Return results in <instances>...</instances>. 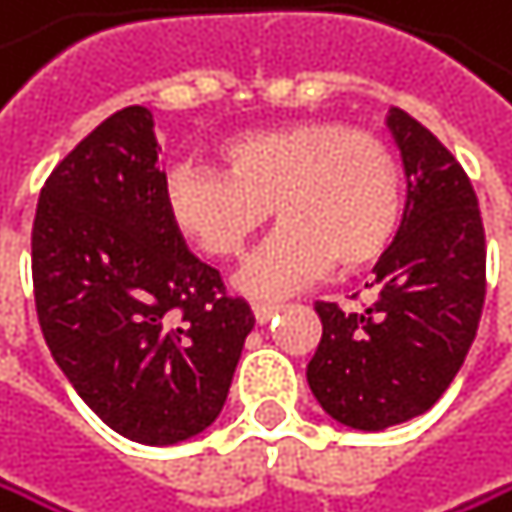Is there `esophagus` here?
I'll use <instances>...</instances> for the list:
<instances>
[{
    "mask_svg": "<svg viewBox=\"0 0 512 512\" xmlns=\"http://www.w3.org/2000/svg\"><path fill=\"white\" fill-rule=\"evenodd\" d=\"M280 311V305H268V302H259V305H253V314H256V323L259 326H265L274 314Z\"/></svg>",
    "mask_w": 512,
    "mask_h": 512,
    "instance_id": "obj_1",
    "label": "esophagus"
}]
</instances>
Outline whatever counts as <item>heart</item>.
<instances>
[{
	"label": "heart",
	"mask_w": 512,
	"mask_h": 512,
	"mask_svg": "<svg viewBox=\"0 0 512 512\" xmlns=\"http://www.w3.org/2000/svg\"><path fill=\"white\" fill-rule=\"evenodd\" d=\"M222 170L173 167L164 176L170 225L213 259L238 256L274 216L284 222L244 262L235 287L284 299L332 265L363 271L385 256L403 219V173L375 134L336 118H305L228 137Z\"/></svg>",
	"instance_id": "heart-1"
}]
</instances>
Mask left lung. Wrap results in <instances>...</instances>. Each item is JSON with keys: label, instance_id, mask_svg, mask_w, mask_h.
I'll use <instances>...</instances> for the list:
<instances>
[{"label": "left lung", "instance_id": "obj_1", "mask_svg": "<svg viewBox=\"0 0 512 512\" xmlns=\"http://www.w3.org/2000/svg\"><path fill=\"white\" fill-rule=\"evenodd\" d=\"M385 121L406 173L400 232L372 268L369 308L314 305L323 336L305 372L320 409L366 433L403 424L446 394L485 299V232L467 173L403 109Z\"/></svg>", "mask_w": 512, "mask_h": 512}]
</instances>
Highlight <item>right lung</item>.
<instances>
[{
	"mask_svg": "<svg viewBox=\"0 0 512 512\" xmlns=\"http://www.w3.org/2000/svg\"><path fill=\"white\" fill-rule=\"evenodd\" d=\"M158 152L152 112L127 106L54 167L33 287L75 394L121 437L176 446L219 418L256 317L170 225Z\"/></svg>",
	"mask_w": 512,
	"mask_h": 512,
	"instance_id": "right-lung-1",
	"label": "right lung"
}]
</instances>
